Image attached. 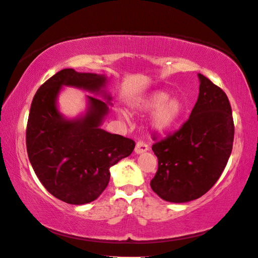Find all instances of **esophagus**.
Returning <instances> with one entry per match:
<instances>
[{
	"mask_svg": "<svg viewBox=\"0 0 258 258\" xmlns=\"http://www.w3.org/2000/svg\"><path fill=\"white\" fill-rule=\"evenodd\" d=\"M149 149V146L144 143V142H138L137 144H136V147H135V153L136 154H143V153H146L147 150Z\"/></svg>",
	"mask_w": 258,
	"mask_h": 258,
	"instance_id": "1",
	"label": "esophagus"
}]
</instances>
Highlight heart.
<instances>
[{
  "label": "heart",
  "mask_w": 258,
  "mask_h": 258,
  "mask_svg": "<svg viewBox=\"0 0 258 258\" xmlns=\"http://www.w3.org/2000/svg\"><path fill=\"white\" fill-rule=\"evenodd\" d=\"M142 111L155 110L150 118V127L155 131L163 133L177 122L183 112V103L177 98H168L164 91L155 92L137 104Z\"/></svg>",
  "instance_id": "obj_1"
}]
</instances>
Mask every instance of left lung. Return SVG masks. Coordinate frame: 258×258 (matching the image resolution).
Here are the masks:
<instances>
[{
    "label": "left lung",
    "instance_id": "1",
    "mask_svg": "<svg viewBox=\"0 0 258 258\" xmlns=\"http://www.w3.org/2000/svg\"><path fill=\"white\" fill-rule=\"evenodd\" d=\"M198 76L199 98L188 120L152 147L158 169L150 186L168 202H188L206 194L219 179L232 150L235 127L229 100L219 86Z\"/></svg>",
    "mask_w": 258,
    "mask_h": 258
}]
</instances>
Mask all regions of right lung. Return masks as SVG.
Wrapping results in <instances>:
<instances>
[{
	"instance_id": "right-lung-1",
	"label": "right lung",
	"mask_w": 258,
	"mask_h": 258,
	"mask_svg": "<svg viewBox=\"0 0 258 258\" xmlns=\"http://www.w3.org/2000/svg\"><path fill=\"white\" fill-rule=\"evenodd\" d=\"M104 75L61 70L46 81L33 96L26 143L28 157L39 181L48 192L70 205L94 201L108 186L110 167L135 148L133 139L101 129L109 103L88 97L85 115L66 119L56 108L62 86H74L102 94Z\"/></svg>"
}]
</instances>
